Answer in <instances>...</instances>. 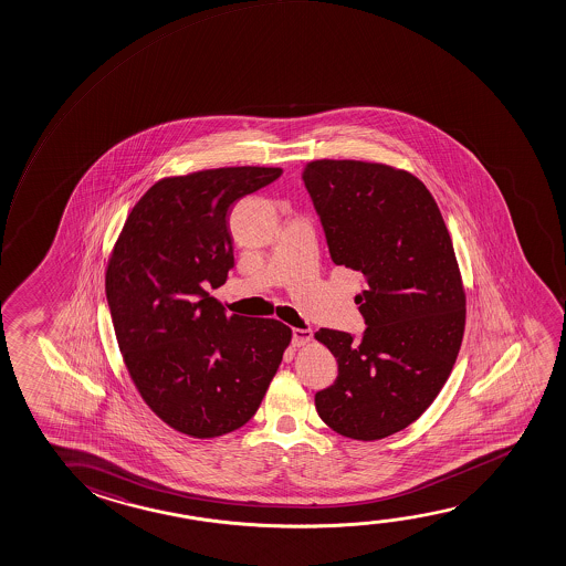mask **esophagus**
Segmentation results:
<instances>
[{"instance_id": "obj_1", "label": "esophagus", "mask_w": 566, "mask_h": 566, "mask_svg": "<svg viewBox=\"0 0 566 566\" xmlns=\"http://www.w3.org/2000/svg\"><path fill=\"white\" fill-rule=\"evenodd\" d=\"M313 333L310 328H292V345L305 346L312 343Z\"/></svg>"}]
</instances>
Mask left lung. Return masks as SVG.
Listing matches in <instances>:
<instances>
[{"label": "left lung", "mask_w": 566, "mask_h": 566, "mask_svg": "<svg viewBox=\"0 0 566 566\" xmlns=\"http://www.w3.org/2000/svg\"><path fill=\"white\" fill-rule=\"evenodd\" d=\"M302 179L331 259L364 274L360 338L315 333L338 364L315 407L338 434L381 440L432 405L458 358L465 292L450 231L430 190L389 165L319 159Z\"/></svg>", "instance_id": "left-lung-1"}]
</instances>
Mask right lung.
<instances>
[{
    "label": "right lung",
    "instance_id": "1",
    "mask_svg": "<svg viewBox=\"0 0 566 566\" xmlns=\"http://www.w3.org/2000/svg\"><path fill=\"white\" fill-rule=\"evenodd\" d=\"M280 175L221 167L159 180L111 254L105 290L124 364L149 409L182 434L247 424L290 345L284 323L228 315L208 294L235 266L231 208Z\"/></svg>",
    "mask_w": 566,
    "mask_h": 566
}]
</instances>
